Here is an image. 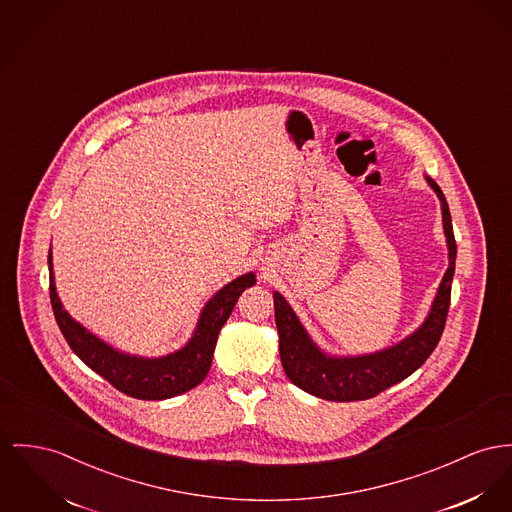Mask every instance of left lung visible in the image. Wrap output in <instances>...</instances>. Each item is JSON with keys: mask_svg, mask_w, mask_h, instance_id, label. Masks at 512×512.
<instances>
[{"mask_svg": "<svg viewBox=\"0 0 512 512\" xmlns=\"http://www.w3.org/2000/svg\"><path fill=\"white\" fill-rule=\"evenodd\" d=\"M427 182L441 200L444 237L448 246V270L444 272L443 281L425 322L413 334H409L406 340L369 355H328L310 340L307 330L303 328L293 308L283 299V295H279L277 291L273 293L281 365L285 375L301 390L330 402H355L375 398L382 390L415 373L435 351L443 336L446 314L450 307V287L456 266V240L443 190L429 176Z\"/></svg>", "mask_w": 512, "mask_h": 512, "instance_id": "obj_1", "label": "left lung"}]
</instances>
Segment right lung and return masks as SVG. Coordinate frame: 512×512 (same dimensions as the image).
I'll return each instance as SVG.
<instances>
[{
	"mask_svg": "<svg viewBox=\"0 0 512 512\" xmlns=\"http://www.w3.org/2000/svg\"><path fill=\"white\" fill-rule=\"evenodd\" d=\"M48 270L52 310L73 353L116 390L137 400H167L198 386L209 373L219 332L237 305L240 293L256 283V275L252 272L227 283L205 303L196 330L184 347L163 357L147 359L110 347L75 322L56 293L52 250L48 252Z\"/></svg>",
	"mask_w": 512,
	"mask_h": 512,
	"instance_id": "add662e5",
	"label": "right lung"
}]
</instances>
